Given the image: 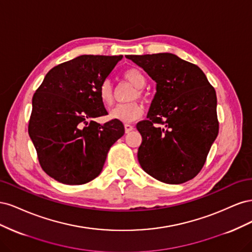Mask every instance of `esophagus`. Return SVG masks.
<instances>
[{"label":"esophagus","instance_id":"1","mask_svg":"<svg viewBox=\"0 0 252 252\" xmlns=\"http://www.w3.org/2000/svg\"><path fill=\"white\" fill-rule=\"evenodd\" d=\"M124 128H125V132L128 133V132H130V131L132 130L133 126L130 125V124H125V125H124Z\"/></svg>","mask_w":252,"mask_h":252}]
</instances>
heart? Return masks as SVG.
Returning a JSON list of instances; mask_svg holds the SVG:
<instances>
[{
  "label": "heart",
  "instance_id": "b5f03b06",
  "mask_svg": "<svg viewBox=\"0 0 252 252\" xmlns=\"http://www.w3.org/2000/svg\"><path fill=\"white\" fill-rule=\"evenodd\" d=\"M124 78L130 82L136 88H143L146 84L144 74L136 68H128L123 73ZM141 93L139 91V95ZM98 97L105 106H110L113 103V89L109 81H104L98 88ZM144 113V106L138 102L119 104L111 111L109 117L113 120H119L124 123H129L139 119Z\"/></svg>",
  "mask_w": 252,
  "mask_h": 252
}]
</instances>
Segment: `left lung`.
<instances>
[{
  "instance_id": "1",
  "label": "left lung",
  "mask_w": 252,
  "mask_h": 252,
  "mask_svg": "<svg viewBox=\"0 0 252 252\" xmlns=\"http://www.w3.org/2000/svg\"><path fill=\"white\" fill-rule=\"evenodd\" d=\"M126 58L157 83L147 120L136 124L141 167L167 184L193 179L219 133L215 88L200 67L172 53Z\"/></svg>"
}]
</instances>
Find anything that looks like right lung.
Masks as SVG:
<instances>
[{"label": "right lung", "instance_id": "1", "mask_svg": "<svg viewBox=\"0 0 252 252\" xmlns=\"http://www.w3.org/2000/svg\"><path fill=\"white\" fill-rule=\"evenodd\" d=\"M123 56H80L48 71L32 97L28 133L42 169L67 185L85 184L101 173L124 125L94 118L108 114L98 88Z\"/></svg>", "mask_w": 252, "mask_h": 252}]
</instances>
